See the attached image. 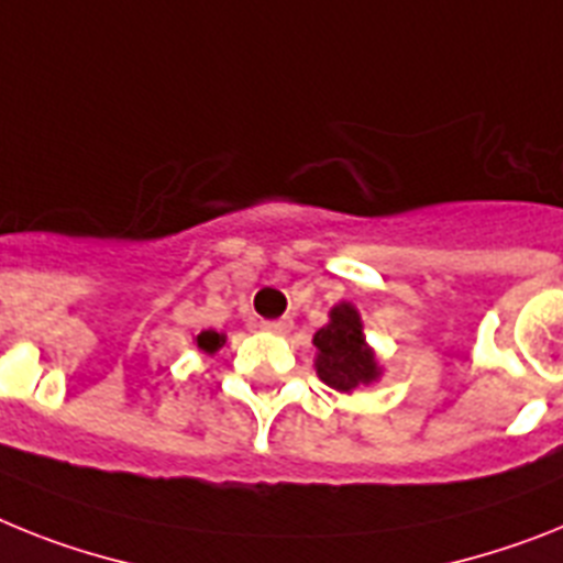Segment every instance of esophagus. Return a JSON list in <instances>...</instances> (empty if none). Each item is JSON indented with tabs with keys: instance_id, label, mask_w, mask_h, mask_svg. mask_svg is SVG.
Masks as SVG:
<instances>
[{
	"instance_id": "34e87169",
	"label": "esophagus",
	"mask_w": 563,
	"mask_h": 563,
	"mask_svg": "<svg viewBox=\"0 0 563 563\" xmlns=\"http://www.w3.org/2000/svg\"><path fill=\"white\" fill-rule=\"evenodd\" d=\"M263 329H266V332H272V334H289L291 332V320H286V318H280V320H263Z\"/></svg>"
}]
</instances>
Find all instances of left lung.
<instances>
[{"label":"left lung","instance_id":"obj_1","mask_svg":"<svg viewBox=\"0 0 563 563\" xmlns=\"http://www.w3.org/2000/svg\"><path fill=\"white\" fill-rule=\"evenodd\" d=\"M329 325L314 334L318 375L338 391H352L377 377L375 354L363 343V325L357 309L349 303L334 306Z\"/></svg>","mask_w":563,"mask_h":563}]
</instances>
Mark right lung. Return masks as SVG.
<instances>
[{
	"label": "right lung",
	"mask_w": 563,
	"mask_h": 563,
	"mask_svg": "<svg viewBox=\"0 0 563 563\" xmlns=\"http://www.w3.org/2000/svg\"><path fill=\"white\" fill-rule=\"evenodd\" d=\"M223 343H225L223 334H220V332H211V329H209V332H200V334H197V346H200L202 352L214 354L217 349L223 346Z\"/></svg>",
	"instance_id": "obj_1"
}]
</instances>
